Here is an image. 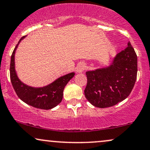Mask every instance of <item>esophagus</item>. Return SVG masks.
<instances>
[{
  "instance_id": "34e87169",
  "label": "esophagus",
  "mask_w": 150,
  "mask_h": 150,
  "mask_svg": "<svg viewBox=\"0 0 150 150\" xmlns=\"http://www.w3.org/2000/svg\"><path fill=\"white\" fill-rule=\"evenodd\" d=\"M84 70H85V66H84V64H80L77 68V73H82Z\"/></svg>"
}]
</instances>
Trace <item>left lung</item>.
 Masks as SVG:
<instances>
[{"mask_svg":"<svg viewBox=\"0 0 150 150\" xmlns=\"http://www.w3.org/2000/svg\"><path fill=\"white\" fill-rule=\"evenodd\" d=\"M138 59L131 42L117 54L107 68L86 73L84 95L95 107H111L129 96L137 78Z\"/></svg>","mask_w":150,"mask_h":150,"instance_id":"8db88e82","label":"left lung"}]
</instances>
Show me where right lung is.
<instances>
[{"label":"right lung","mask_w":150,"mask_h":150,"mask_svg":"<svg viewBox=\"0 0 150 150\" xmlns=\"http://www.w3.org/2000/svg\"><path fill=\"white\" fill-rule=\"evenodd\" d=\"M25 37L26 35L19 40L11 56L10 73L12 86L18 97L26 104L39 109H52L61 102L64 87L74 77L75 73H70L59 77L54 82L43 87H32L21 82L18 78L14 68V54L18 45Z\"/></svg>","instance_id":"1"}]
</instances>
